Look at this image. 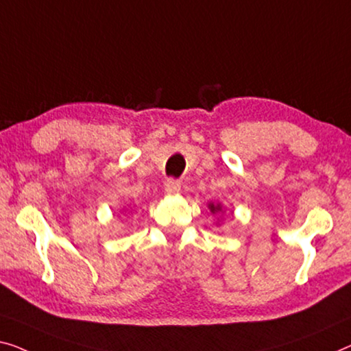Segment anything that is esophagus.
Listing matches in <instances>:
<instances>
[{"label":"esophagus","instance_id":"1","mask_svg":"<svg viewBox=\"0 0 351 351\" xmlns=\"http://www.w3.org/2000/svg\"><path fill=\"white\" fill-rule=\"evenodd\" d=\"M165 192L169 193V195H175L181 191V182L178 180H167L165 181Z\"/></svg>","mask_w":351,"mask_h":351}]
</instances>
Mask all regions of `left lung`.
Listing matches in <instances>:
<instances>
[{"mask_svg": "<svg viewBox=\"0 0 351 351\" xmlns=\"http://www.w3.org/2000/svg\"><path fill=\"white\" fill-rule=\"evenodd\" d=\"M208 209H209V211H211L213 216L217 217V223L221 222V217H222V214H223V206L221 205V203H213V202H209V203H208Z\"/></svg>", "mask_w": 351, "mask_h": 351, "instance_id": "obj_1", "label": "left lung"}]
</instances>
